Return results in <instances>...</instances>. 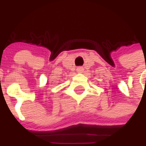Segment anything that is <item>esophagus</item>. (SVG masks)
Segmentation results:
<instances>
[{
    "instance_id": "obj_1",
    "label": "esophagus",
    "mask_w": 146,
    "mask_h": 146,
    "mask_svg": "<svg viewBox=\"0 0 146 146\" xmlns=\"http://www.w3.org/2000/svg\"><path fill=\"white\" fill-rule=\"evenodd\" d=\"M83 72H84V68H83L82 67H79V68H77V73H83Z\"/></svg>"
}]
</instances>
